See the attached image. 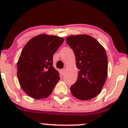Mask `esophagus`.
<instances>
[{"label": "esophagus", "instance_id": "obj_1", "mask_svg": "<svg viewBox=\"0 0 128 128\" xmlns=\"http://www.w3.org/2000/svg\"><path fill=\"white\" fill-rule=\"evenodd\" d=\"M65 72H66V70L65 69L61 70V71H60L61 74H62V75H64V74H65Z\"/></svg>", "mask_w": 128, "mask_h": 128}]
</instances>
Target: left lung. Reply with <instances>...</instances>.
Here are the masks:
<instances>
[{"label": "left lung", "mask_w": 128, "mask_h": 128, "mask_svg": "<svg viewBox=\"0 0 128 128\" xmlns=\"http://www.w3.org/2000/svg\"><path fill=\"white\" fill-rule=\"evenodd\" d=\"M66 43L74 51L79 70L76 83L71 86V92L80 100L94 98L100 93L107 79L106 50L95 38L86 34L68 36Z\"/></svg>", "instance_id": "obj_1"}]
</instances>
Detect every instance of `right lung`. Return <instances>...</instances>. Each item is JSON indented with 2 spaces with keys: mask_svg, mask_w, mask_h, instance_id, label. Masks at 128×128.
Instances as JSON below:
<instances>
[{
  "mask_svg": "<svg viewBox=\"0 0 128 128\" xmlns=\"http://www.w3.org/2000/svg\"><path fill=\"white\" fill-rule=\"evenodd\" d=\"M64 42L58 36L40 34L30 40L18 60V77L21 87L32 98H48L60 79L52 66V56Z\"/></svg>",
  "mask_w": 128,
  "mask_h": 128,
  "instance_id": "add662e5",
  "label": "right lung"
}]
</instances>
